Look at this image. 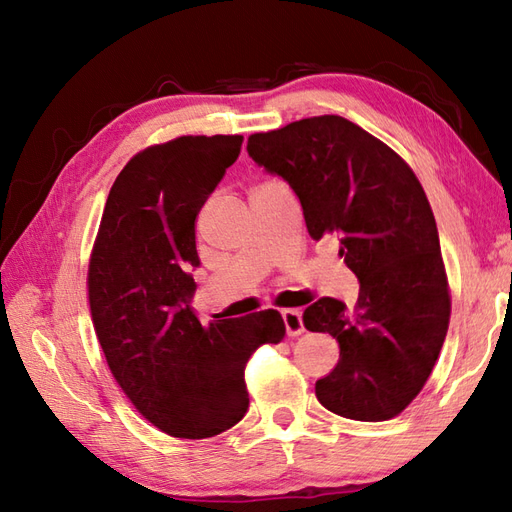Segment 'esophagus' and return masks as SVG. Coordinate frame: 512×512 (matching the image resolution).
<instances>
[{"instance_id": "34e87169", "label": "esophagus", "mask_w": 512, "mask_h": 512, "mask_svg": "<svg viewBox=\"0 0 512 512\" xmlns=\"http://www.w3.org/2000/svg\"><path fill=\"white\" fill-rule=\"evenodd\" d=\"M284 324H286V331L288 335H301L305 331V324H303V314L299 309H284L282 312Z\"/></svg>"}]
</instances>
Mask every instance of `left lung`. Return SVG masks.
<instances>
[{
	"mask_svg": "<svg viewBox=\"0 0 512 512\" xmlns=\"http://www.w3.org/2000/svg\"><path fill=\"white\" fill-rule=\"evenodd\" d=\"M247 153L299 196L309 235L339 239L359 277L352 312L322 297L303 314L329 333L339 361L316 382L320 404L352 421H389L421 393L451 320V290L433 211L406 160L339 115L247 138Z\"/></svg>",
	"mask_w": 512,
	"mask_h": 512,
	"instance_id": "8db88e82",
	"label": "left lung"
}]
</instances>
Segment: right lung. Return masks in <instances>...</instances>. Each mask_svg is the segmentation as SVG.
Wrapping results in <instances>:
<instances>
[{"label":"right lung","mask_w":512,"mask_h":512,"mask_svg":"<svg viewBox=\"0 0 512 512\" xmlns=\"http://www.w3.org/2000/svg\"><path fill=\"white\" fill-rule=\"evenodd\" d=\"M243 136H179L123 166L89 256V309L108 369L151 425L203 440L250 406L245 365L280 344L277 309L203 324L190 307L196 218L241 153Z\"/></svg>","instance_id":"right-lung-1"}]
</instances>
